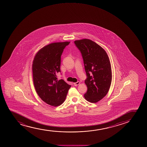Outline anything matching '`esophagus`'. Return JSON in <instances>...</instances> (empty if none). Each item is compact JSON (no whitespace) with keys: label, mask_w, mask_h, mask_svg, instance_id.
Returning <instances> with one entry per match:
<instances>
[{"label":"esophagus","mask_w":147,"mask_h":147,"mask_svg":"<svg viewBox=\"0 0 147 147\" xmlns=\"http://www.w3.org/2000/svg\"><path fill=\"white\" fill-rule=\"evenodd\" d=\"M80 84V82H76V83H73V84H74L75 86H78L79 84Z\"/></svg>","instance_id":"1"}]
</instances>
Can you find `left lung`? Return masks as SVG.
<instances>
[{"label": "left lung", "instance_id": "left-lung-1", "mask_svg": "<svg viewBox=\"0 0 147 147\" xmlns=\"http://www.w3.org/2000/svg\"><path fill=\"white\" fill-rule=\"evenodd\" d=\"M83 57L87 79L86 100L92 103L99 102L109 92L112 81L111 62L106 51L94 41L82 39L74 41Z\"/></svg>", "mask_w": 147, "mask_h": 147}]
</instances>
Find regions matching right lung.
Segmentation results:
<instances>
[{
	"label": "right lung",
	"instance_id": "obj_1",
	"mask_svg": "<svg viewBox=\"0 0 147 147\" xmlns=\"http://www.w3.org/2000/svg\"><path fill=\"white\" fill-rule=\"evenodd\" d=\"M69 41L50 43L35 55L32 64L33 83L40 99L50 106L57 107L64 102L71 86L58 80L61 56Z\"/></svg>",
	"mask_w": 147,
	"mask_h": 147
}]
</instances>
